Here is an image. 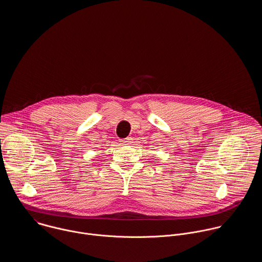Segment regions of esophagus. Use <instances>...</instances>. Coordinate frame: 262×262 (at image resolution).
Wrapping results in <instances>:
<instances>
[{
	"label": "esophagus",
	"instance_id": "1",
	"mask_svg": "<svg viewBox=\"0 0 262 262\" xmlns=\"http://www.w3.org/2000/svg\"><path fill=\"white\" fill-rule=\"evenodd\" d=\"M123 145H128V144H130L132 143V139L130 138H126V139H122L121 141H120Z\"/></svg>",
	"mask_w": 262,
	"mask_h": 262
}]
</instances>
